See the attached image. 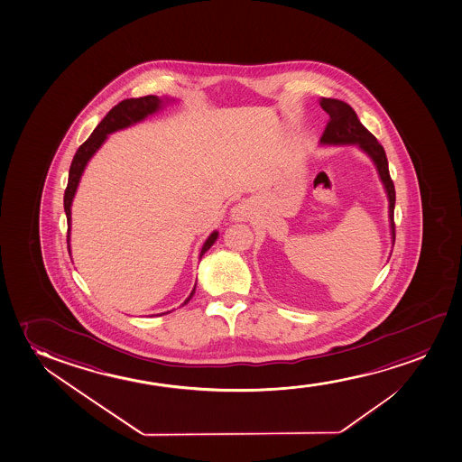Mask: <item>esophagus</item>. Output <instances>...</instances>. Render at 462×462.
Masks as SVG:
<instances>
[{
	"mask_svg": "<svg viewBox=\"0 0 462 462\" xmlns=\"http://www.w3.org/2000/svg\"><path fill=\"white\" fill-rule=\"evenodd\" d=\"M252 207L249 202H240L235 205L234 208L230 210V217L235 222H246L251 219Z\"/></svg>",
	"mask_w": 462,
	"mask_h": 462,
	"instance_id": "obj_1",
	"label": "esophagus"
}]
</instances>
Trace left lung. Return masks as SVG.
<instances>
[{
  "label": "left lung",
  "mask_w": 462,
  "mask_h": 462,
  "mask_svg": "<svg viewBox=\"0 0 462 462\" xmlns=\"http://www.w3.org/2000/svg\"><path fill=\"white\" fill-rule=\"evenodd\" d=\"M321 108L329 115V122L326 125L323 136L319 139L321 145H356L362 150L378 171L379 180L383 181V191L389 200V222L392 245H395V222H393V211H395V186L390 179L389 162L383 152V145L378 139L362 125L359 117L347 103L337 98H321ZM392 255V254H390Z\"/></svg>",
  "instance_id": "obj_1"
}]
</instances>
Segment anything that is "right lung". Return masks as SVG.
<instances>
[{
  "label": "right lung",
  "mask_w": 462,
  "mask_h": 462,
  "mask_svg": "<svg viewBox=\"0 0 462 462\" xmlns=\"http://www.w3.org/2000/svg\"><path fill=\"white\" fill-rule=\"evenodd\" d=\"M174 102H177V100L171 98V97L156 96H147L141 97V98H128V100H124V102H120L117 106L111 109L108 115L105 116V119L97 125L96 130L92 132L89 139L77 150V153L73 156L72 164H70L69 181H67L66 194H64V210H66L67 226H69V230H67L69 254H72V251H70V227H72L73 198H75V194H77L79 180H81V175H83L84 169L88 166V162H90V158L96 155L98 149L102 147L103 143L108 139V134L119 132V130H124V128H128V126L136 125L139 122L147 119L149 116L158 113V111L164 108L168 103ZM217 236H219L217 230L211 232L210 236L205 240L204 246L200 249L199 258H202L205 252L208 251V249L215 245ZM194 291H196V283H194L191 293L186 298L185 302H183L181 306H185V304L189 302V300L194 296ZM164 313H160V315H164Z\"/></svg>",
  "instance_id": "1"
}]
</instances>
